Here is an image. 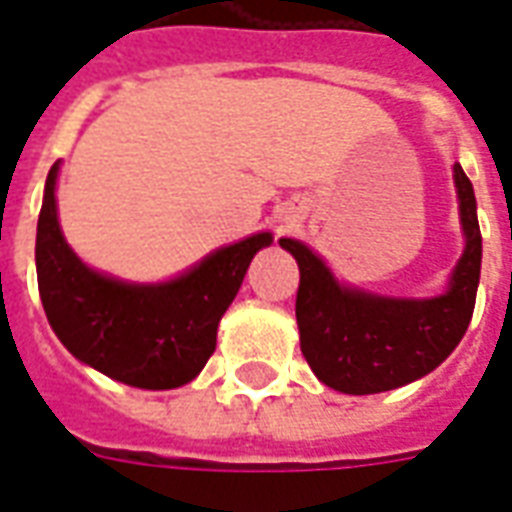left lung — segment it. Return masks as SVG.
<instances>
[{"label": "left lung", "mask_w": 512, "mask_h": 512, "mask_svg": "<svg viewBox=\"0 0 512 512\" xmlns=\"http://www.w3.org/2000/svg\"><path fill=\"white\" fill-rule=\"evenodd\" d=\"M464 252L448 285L426 298H399L342 282L323 257L298 238H279L298 263L295 320L301 352L317 380L339 393L369 396L410 385L434 372L467 333L480 285L483 238L475 189L453 165Z\"/></svg>", "instance_id": "obj_1"}]
</instances>
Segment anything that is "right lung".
Here are the masks:
<instances>
[{
  "label": "right lung",
  "mask_w": 512,
  "mask_h": 512,
  "mask_svg": "<svg viewBox=\"0 0 512 512\" xmlns=\"http://www.w3.org/2000/svg\"><path fill=\"white\" fill-rule=\"evenodd\" d=\"M59 162L48 170L37 219V287L59 342L83 366L116 382L168 391L203 372L217 328L252 257L274 244L271 230L214 249L162 282H127L75 255L59 225Z\"/></svg>",
  "instance_id": "1"
}]
</instances>
